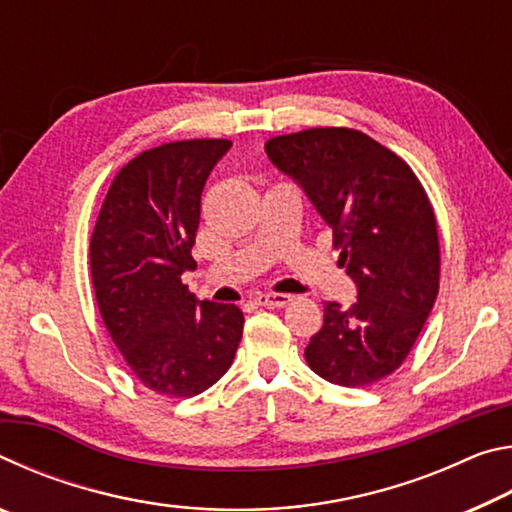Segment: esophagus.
Here are the masks:
<instances>
[{
    "label": "esophagus",
    "instance_id": "obj_1",
    "mask_svg": "<svg viewBox=\"0 0 512 512\" xmlns=\"http://www.w3.org/2000/svg\"><path fill=\"white\" fill-rule=\"evenodd\" d=\"M293 298L289 293H257L255 302L257 305H264V307H284L289 305Z\"/></svg>",
    "mask_w": 512,
    "mask_h": 512
}]
</instances>
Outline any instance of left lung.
<instances>
[{
    "mask_svg": "<svg viewBox=\"0 0 512 512\" xmlns=\"http://www.w3.org/2000/svg\"><path fill=\"white\" fill-rule=\"evenodd\" d=\"M334 232L339 264L357 284L352 307L325 302L305 350L325 381L361 388L402 366L438 296L433 207L400 155L352 128H309L266 142Z\"/></svg>",
    "mask_w": 512,
    "mask_h": 512,
    "instance_id": "obj_1",
    "label": "left lung"
}]
</instances>
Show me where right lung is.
Masks as SVG:
<instances>
[{
    "instance_id": "1",
    "label": "right lung",
    "mask_w": 512,
    "mask_h": 512,
    "mask_svg": "<svg viewBox=\"0 0 512 512\" xmlns=\"http://www.w3.org/2000/svg\"><path fill=\"white\" fill-rule=\"evenodd\" d=\"M230 146L187 140L140 153L112 180L92 232L103 323L135 377L167 397H194L216 384L244 332L237 305L198 300L180 280L196 268L203 187Z\"/></svg>"
}]
</instances>
